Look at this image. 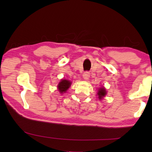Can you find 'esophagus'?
Masks as SVG:
<instances>
[{
    "label": "esophagus",
    "mask_w": 152,
    "mask_h": 152,
    "mask_svg": "<svg viewBox=\"0 0 152 152\" xmlns=\"http://www.w3.org/2000/svg\"><path fill=\"white\" fill-rule=\"evenodd\" d=\"M90 78V73L88 72H85L83 74V78L84 80H88Z\"/></svg>",
    "instance_id": "1"
}]
</instances>
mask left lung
Segmentation results:
<instances>
[{
  "label": "left lung",
  "instance_id": "8db88e82",
  "mask_svg": "<svg viewBox=\"0 0 152 152\" xmlns=\"http://www.w3.org/2000/svg\"><path fill=\"white\" fill-rule=\"evenodd\" d=\"M97 94L98 96H99L98 98H99L100 100L102 99L104 96H105V95L107 94V91L104 87H101V88H100L99 89V91H98Z\"/></svg>",
  "mask_w": 152,
  "mask_h": 152
}]
</instances>
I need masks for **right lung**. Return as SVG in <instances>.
Instances as JSON below:
<instances>
[{"label": "right lung", "instance_id": "add662e5", "mask_svg": "<svg viewBox=\"0 0 152 152\" xmlns=\"http://www.w3.org/2000/svg\"><path fill=\"white\" fill-rule=\"evenodd\" d=\"M71 83L72 82L68 80L61 79L58 85V91L60 92L61 94H63L64 92H66L68 91V89L70 88V86H71Z\"/></svg>", "mask_w": 152, "mask_h": 152}]
</instances>
